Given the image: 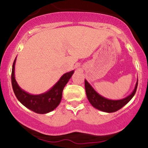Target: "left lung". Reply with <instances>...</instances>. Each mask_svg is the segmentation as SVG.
I'll return each mask as SVG.
<instances>
[{"instance_id":"left-lung-1","label":"left lung","mask_w":148,"mask_h":148,"mask_svg":"<svg viewBox=\"0 0 148 148\" xmlns=\"http://www.w3.org/2000/svg\"><path fill=\"white\" fill-rule=\"evenodd\" d=\"M138 82V79L137 80L135 89L129 96L122 99H117V100L109 99L101 96L99 94H98L94 89V88L91 86L90 84L88 82L86 79L84 80L85 91H86V95L88 100L95 108L97 109L100 111L104 112H114L117 111L122 107H123L125 104H127L132 99V98L133 97L135 92H136Z\"/></svg>"}]
</instances>
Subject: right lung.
Segmentation results:
<instances>
[{"label":"right lung","instance_id":"add662e5","mask_svg":"<svg viewBox=\"0 0 148 148\" xmlns=\"http://www.w3.org/2000/svg\"><path fill=\"white\" fill-rule=\"evenodd\" d=\"M16 61V58L12 67L11 83L13 92L18 100L28 109L38 114H46L53 111L60 104L64 88L74 74V70L63 74L59 81L47 92L40 95H31L23 90L15 79Z\"/></svg>","mask_w":148,"mask_h":148}]
</instances>
